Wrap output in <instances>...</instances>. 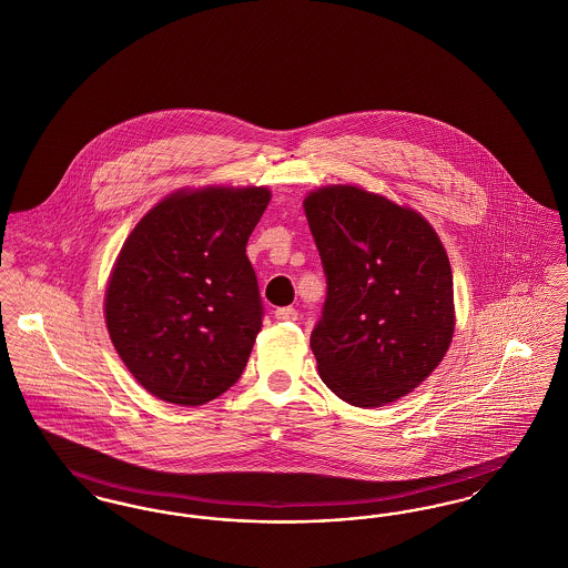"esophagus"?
I'll return each instance as SVG.
<instances>
[{
    "mask_svg": "<svg viewBox=\"0 0 568 568\" xmlns=\"http://www.w3.org/2000/svg\"><path fill=\"white\" fill-rule=\"evenodd\" d=\"M274 317H276V322H296L297 311L294 306H283V308L274 311Z\"/></svg>",
    "mask_w": 568,
    "mask_h": 568,
    "instance_id": "obj_1",
    "label": "esophagus"
}]
</instances>
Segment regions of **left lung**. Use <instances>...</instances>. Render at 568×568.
I'll list each match as a JSON object with an SVG mask.
<instances>
[{
	"instance_id": "left-lung-1",
	"label": "left lung",
	"mask_w": 568,
	"mask_h": 568,
	"mask_svg": "<svg viewBox=\"0 0 568 568\" xmlns=\"http://www.w3.org/2000/svg\"><path fill=\"white\" fill-rule=\"evenodd\" d=\"M304 213L324 264L311 334L320 377L345 403L387 405L413 392L454 336V276L433 225L353 185L311 191Z\"/></svg>"
}]
</instances>
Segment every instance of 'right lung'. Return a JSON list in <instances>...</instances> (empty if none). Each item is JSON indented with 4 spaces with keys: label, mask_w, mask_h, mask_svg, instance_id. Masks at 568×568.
Wrapping results in <instances>:
<instances>
[{
    "label": "right lung",
    "mask_w": 568,
    "mask_h": 568,
    "mask_svg": "<svg viewBox=\"0 0 568 568\" xmlns=\"http://www.w3.org/2000/svg\"><path fill=\"white\" fill-rule=\"evenodd\" d=\"M266 187L176 191L140 219L106 290V327L135 381L172 405H206L241 375L264 304L246 241Z\"/></svg>",
    "instance_id": "1"
}]
</instances>
